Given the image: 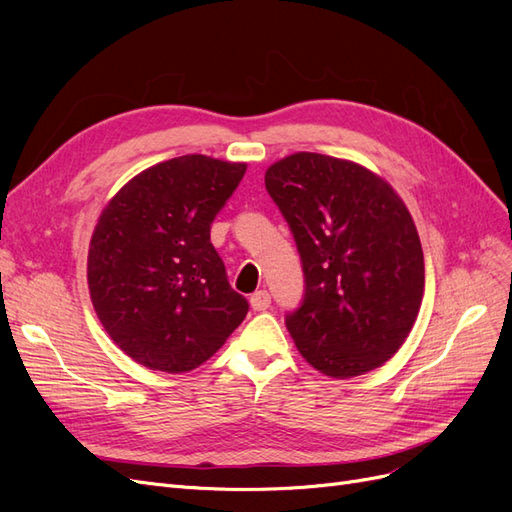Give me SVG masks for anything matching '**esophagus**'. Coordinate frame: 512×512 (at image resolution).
<instances>
[{
  "mask_svg": "<svg viewBox=\"0 0 512 512\" xmlns=\"http://www.w3.org/2000/svg\"><path fill=\"white\" fill-rule=\"evenodd\" d=\"M250 303L254 312H265V309H269L271 305V294L267 290H256L250 297Z\"/></svg>",
  "mask_w": 512,
  "mask_h": 512,
  "instance_id": "34e87169",
  "label": "esophagus"
}]
</instances>
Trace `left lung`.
I'll use <instances>...</instances> for the list:
<instances>
[{
  "mask_svg": "<svg viewBox=\"0 0 512 512\" xmlns=\"http://www.w3.org/2000/svg\"><path fill=\"white\" fill-rule=\"evenodd\" d=\"M265 185L303 265V303L286 316L303 359L339 380L389 361L425 290L423 247L404 200L365 166L309 151L271 164Z\"/></svg>",
  "mask_w": 512,
  "mask_h": 512,
  "instance_id": "1",
  "label": "left lung"
}]
</instances>
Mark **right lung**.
Masks as SVG:
<instances>
[{
  "mask_svg": "<svg viewBox=\"0 0 512 512\" xmlns=\"http://www.w3.org/2000/svg\"><path fill=\"white\" fill-rule=\"evenodd\" d=\"M247 164L190 153L130 179L108 200L87 256L91 303L130 359L183 374L218 352L243 322L211 224Z\"/></svg>",
  "mask_w": 512,
  "mask_h": 512,
  "instance_id": "obj_1",
  "label": "right lung"
}]
</instances>
